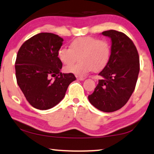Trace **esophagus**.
Here are the masks:
<instances>
[{
  "mask_svg": "<svg viewBox=\"0 0 154 154\" xmlns=\"http://www.w3.org/2000/svg\"><path fill=\"white\" fill-rule=\"evenodd\" d=\"M77 79H78V80H79V81H84L85 79V78L84 77H79V76H78Z\"/></svg>",
  "mask_w": 154,
  "mask_h": 154,
  "instance_id": "34e87169",
  "label": "esophagus"
}]
</instances>
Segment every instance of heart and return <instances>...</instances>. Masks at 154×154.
I'll list each match as a JSON object with an SVG mask.
<instances>
[{
    "label": "heart",
    "mask_w": 154,
    "mask_h": 154,
    "mask_svg": "<svg viewBox=\"0 0 154 154\" xmlns=\"http://www.w3.org/2000/svg\"><path fill=\"white\" fill-rule=\"evenodd\" d=\"M57 55L64 65H70L79 56L80 63L67 66L65 70L76 76L83 77L93 70L99 71L107 65L111 55V47L105 39L81 37L72 41L70 48H60Z\"/></svg>",
    "instance_id": "1"
}]
</instances>
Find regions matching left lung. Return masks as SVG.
<instances>
[{
	"instance_id": "left-lung-1",
	"label": "left lung",
	"mask_w": 154,
	"mask_h": 154,
	"mask_svg": "<svg viewBox=\"0 0 154 154\" xmlns=\"http://www.w3.org/2000/svg\"><path fill=\"white\" fill-rule=\"evenodd\" d=\"M102 34L111 38V55L99 73L102 79L88 99L100 111L112 112L122 108L134 91L140 61L134 43L126 34L115 30Z\"/></svg>"
}]
</instances>
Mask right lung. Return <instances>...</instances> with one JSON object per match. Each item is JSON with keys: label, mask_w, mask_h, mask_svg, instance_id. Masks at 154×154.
<instances>
[{"label": "right lung", "mask_w": 154, "mask_h": 154, "mask_svg": "<svg viewBox=\"0 0 154 154\" xmlns=\"http://www.w3.org/2000/svg\"><path fill=\"white\" fill-rule=\"evenodd\" d=\"M63 39L52 33H39L21 45L15 63L17 84L33 107L49 109L64 98L73 73H62L57 50ZM51 77H55L54 80Z\"/></svg>", "instance_id": "right-lung-1"}]
</instances>
